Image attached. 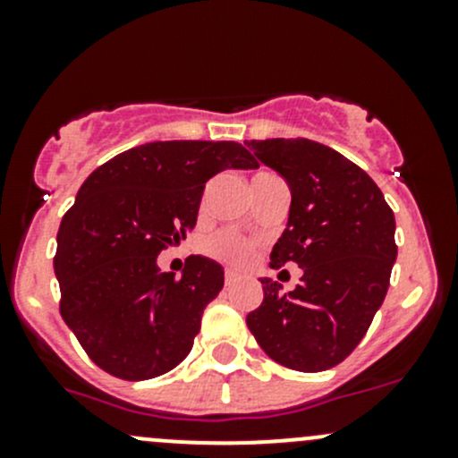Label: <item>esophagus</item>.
Returning <instances> with one entry per match:
<instances>
[{"instance_id":"obj_1","label":"esophagus","mask_w":458,"mask_h":458,"mask_svg":"<svg viewBox=\"0 0 458 458\" xmlns=\"http://www.w3.org/2000/svg\"><path fill=\"white\" fill-rule=\"evenodd\" d=\"M237 281V272L233 270H225V285H233Z\"/></svg>"}]
</instances>
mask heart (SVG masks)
Masks as SVG:
<instances>
[{
	"mask_svg": "<svg viewBox=\"0 0 458 458\" xmlns=\"http://www.w3.org/2000/svg\"><path fill=\"white\" fill-rule=\"evenodd\" d=\"M266 174L270 173H259L255 174V179L266 177ZM203 250H206L212 259H219V261L230 263V266L237 267L248 266V263L252 261V257H255V246H252V242L239 237L233 230H221V233L208 237L206 243H203Z\"/></svg>",
	"mask_w": 458,
	"mask_h": 458,
	"instance_id": "b5f03b06",
	"label": "heart"
}]
</instances>
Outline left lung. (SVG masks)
Masks as SVG:
<instances>
[{
    "label": "left lung",
    "instance_id": "obj_1",
    "mask_svg": "<svg viewBox=\"0 0 458 458\" xmlns=\"http://www.w3.org/2000/svg\"><path fill=\"white\" fill-rule=\"evenodd\" d=\"M248 148L293 195L270 267L293 261L303 276L288 294L261 279L263 301L246 323L272 361L299 372L335 368L386 299L396 259L394 212L366 170L323 143L252 140Z\"/></svg>",
    "mask_w": 458,
    "mask_h": 458
}]
</instances>
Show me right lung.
<instances>
[{
	"instance_id": "right-lung-1",
	"label": "right lung",
	"mask_w": 458,
	"mask_h": 458,
	"mask_svg": "<svg viewBox=\"0 0 458 458\" xmlns=\"http://www.w3.org/2000/svg\"><path fill=\"white\" fill-rule=\"evenodd\" d=\"M225 168L259 164L237 141H152L81 183L59 225L55 275L59 312L101 370L143 381L192 350L224 267L192 255L174 276L157 257L195 228L206 182Z\"/></svg>"
}]
</instances>
